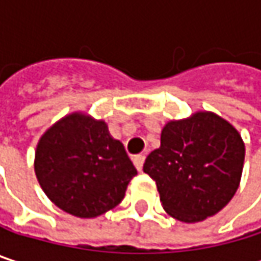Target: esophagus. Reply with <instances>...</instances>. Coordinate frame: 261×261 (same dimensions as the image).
Segmentation results:
<instances>
[{"label": "esophagus", "mask_w": 261, "mask_h": 261, "mask_svg": "<svg viewBox=\"0 0 261 261\" xmlns=\"http://www.w3.org/2000/svg\"><path fill=\"white\" fill-rule=\"evenodd\" d=\"M133 163H134V166H136V169H137V171H142L143 163H145V155H143V154L136 155V157L133 159Z\"/></svg>", "instance_id": "obj_1"}]
</instances>
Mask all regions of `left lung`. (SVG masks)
Wrapping results in <instances>:
<instances>
[{
	"mask_svg": "<svg viewBox=\"0 0 261 261\" xmlns=\"http://www.w3.org/2000/svg\"><path fill=\"white\" fill-rule=\"evenodd\" d=\"M245 143L234 127L213 112L169 121L160 148L145 160L168 215L186 224L221 212L239 189Z\"/></svg>",
	"mask_w": 261,
	"mask_h": 261,
	"instance_id": "obj_1",
	"label": "left lung"
}]
</instances>
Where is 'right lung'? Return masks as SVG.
Wrapping results in <instances>:
<instances>
[{"label":"right lung","mask_w":261,"mask_h":261,"mask_svg":"<svg viewBox=\"0 0 261 261\" xmlns=\"http://www.w3.org/2000/svg\"><path fill=\"white\" fill-rule=\"evenodd\" d=\"M34 172L51 202L86 219L115 208L137 175L122 142L102 119L83 112L63 116L40 136Z\"/></svg>","instance_id":"1"}]
</instances>
